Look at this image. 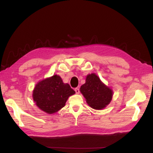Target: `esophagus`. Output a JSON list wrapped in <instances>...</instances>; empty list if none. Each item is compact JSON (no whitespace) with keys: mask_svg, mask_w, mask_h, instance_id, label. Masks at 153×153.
Wrapping results in <instances>:
<instances>
[{"mask_svg":"<svg viewBox=\"0 0 153 153\" xmlns=\"http://www.w3.org/2000/svg\"><path fill=\"white\" fill-rule=\"evenodd\" d=\"M75 91H76V93H77V94H79V88H77H77H75Z\"/></svg>","mask_w":153,"mask_h":153,"instance_id":"obj_1","label":"esophagus"}]
</instances>
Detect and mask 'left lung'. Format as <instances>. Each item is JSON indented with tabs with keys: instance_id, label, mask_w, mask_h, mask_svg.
Segmentation results:
<instances>
[{
	"instance_id": "1",
	"label": "left lung",
	"mask_w": 153,
	"mask_h": 153,
	"mask_svg": "<svg viewBox=\"0 0 153 153\" xmlns=\"http://www.w3.org/2000/svg\"><path fill=\"white\" fill-rule=\"evenodd\" d=\"M80 91L86 99L87 104L96 110L105 108L112 97V91L104 85L95 74L87 76L85 83L81 86Z\"/></svg>"
}]
</instances>
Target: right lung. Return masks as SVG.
I'll list each match as a JSON object with an SVG mask.
<instances>
[{"instance_id": "1", "label": "right lung", "mask_w": 153, "mask_h": 153, "mask_svg": "<svg viewBox=\"0 0 153 153\" xmlns=\"http://www.w3.org/2000/svg\"><path fill=\"white\" fill-rule=\"evenodd\" d=\"M75 93L69 84L64 83L59 76L54 75L37 84L33 98L40 109L48 114H53L63 108L68 97Z\"/></svg>"}]
</instances>
